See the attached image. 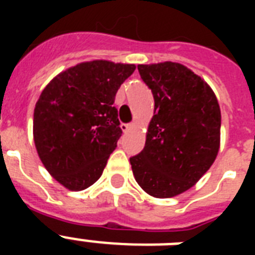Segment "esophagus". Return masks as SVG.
Here are the masks:
<instances>
[{"mask_svg":"<svg viewBox=\"0 0 255 255\" xmlns=\"http://www.w3.org/2000/svg\"><path fill=\"white\" fill-rule=\"evenodd\" d=\"M131 127H132V124H122V129H123L124 132H127Z\"/></svg>","mask_w":255,"mask_h":255,"instance_id":"34e87169","label":"esophagus"}]
</instances>
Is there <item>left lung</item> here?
I'll use <instances>...</instances> for the list:
<instances>
[{
    "mask_svg": "<svg viewBox=\"0 0 255 255\" xmlns=\"http://www.w3.org/2000/svg\"><path fill=\"white\" fill-rule=\"evenodd\" d=\"M137 70L151 88L155 114L144 149L129 157L132 172L148 194L173 197L192 188L214 163L220 106L206 82L180 63L139 65Z\"/></svg>",
    "mask_w": 255,
    "mask_h": 255,
    "instance_id": "left-lung-1",
    "label": "left lung"
}]
</instances>
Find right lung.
I'll return each instance as SVG.
<instances>
[{
    "instance_id": "obj_1",
    "label": "right lung",
    "mask_w": 255,
    "mask_h": 255,
    "mask_svg": "<svg viewBox=\"0 0 255 255\" xmlns=\"http://www.w3.org/2000/svg\"><path fill=\"white\" fill-rule=\"evenodd\" d=\"M135 65L91 61L70 67L42 91L34 110V143L49 173L70 190L102 176L122 136L116 92Z\"/></svg>"
}]
</instances>
